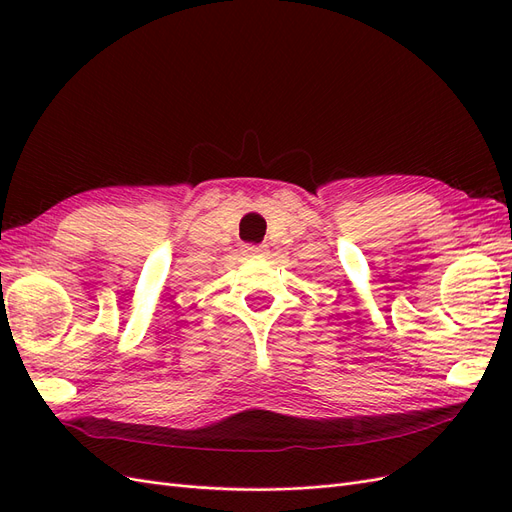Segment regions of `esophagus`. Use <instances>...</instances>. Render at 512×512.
<instances>
[{
  "label": "esophagus",
  "instance_id": "esophagus-1",
  "mask_svg": "<svg viewBox=\"0 0 512 512\" xmlns=\"http://www.w3.org/2000/svg\"><path fill=\"white\" fill-rule=\"evenodd\" d=\"M243 254L250 258H260L267 254V245H243Z\"/></svg>",
  "mask_w": 512,
  "mask_h": 512
}]
</instances>
